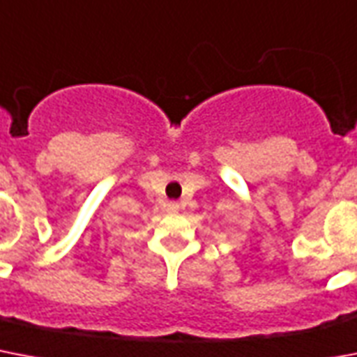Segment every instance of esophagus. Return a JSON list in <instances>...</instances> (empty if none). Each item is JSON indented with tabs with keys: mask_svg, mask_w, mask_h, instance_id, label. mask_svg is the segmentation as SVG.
Wrapping results in <instances>:
<instances>
[{
	"mask_svg": "<svg viewBox=\"0 0 357 357\" xmlns=\"http://www.w3.org/2000/svg\"><path fill=\"white\" fill-rule=\"evenodd\" d=\"M178 202H167V212H178Z\"/></svg>",
	"mask_w": 357,
	"mask_h": 357,
	"instance_id": "esophagus-1",
	"label": "esophagus"
}]
</instances>
